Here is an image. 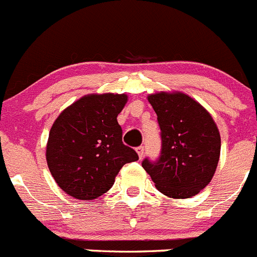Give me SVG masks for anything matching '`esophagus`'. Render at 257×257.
Returning <instances> with one entry per match:
<instances>
[{
    "label": "esophagus",
    "instance_id": "obj_1",
    "mask_svg": "<svg viewBox=\"0 0 257 257\" xmlns=\"http://www.w3.org/2000/svg\"><path fill=\"white\" fill-rule=\"evenodd\" d=\"M136 151H137V154H139L140 159H142V157H144V155H145V147L144 146H139L136 149Z\"/></svg>",
    "mask_w": 257,
    "mask_h": 257
}]
</instances>
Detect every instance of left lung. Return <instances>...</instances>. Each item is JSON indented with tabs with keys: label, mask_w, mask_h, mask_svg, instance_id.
<instances>
[{
	"label": "left lung",
	"mask_w": 257,
	"mask_h": 257,
	"mask_svg": "<svg viewBox=\"0 0 257 257\" xmlns=\"http://www.w3.org/2000/svg\"><path fill=\"white\" fill-rule=\"evenodd\" d=\"M157 115L161 152L142 167L156 189L172 199H189L209 185L220 159L221 139L211 115L190 96L160 92L149 96Z\"/></svg>",
	"instance_id": "1"
}]
</instances>
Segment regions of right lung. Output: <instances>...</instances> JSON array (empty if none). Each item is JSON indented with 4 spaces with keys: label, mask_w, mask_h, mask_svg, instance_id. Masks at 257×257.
Wrapping results in <instances>:
<instances>
[{
    "label": "right lung",
    "mask_w": 257,
    "mask_h": 257,
    "mask_svg": "<svg viewBox=\"0 0 257 257\" xmlns=\"http://www.w3.org/2000/svg\"><path fill=\"white\" fill-rule=\"evenodd\" d=\"M126 95H87L60 113L48 135L46 159L58 186L78 200L112 187L116 175L139 155L122 142L117 115Z\"/></svg>",
    "instance_id": "add662e5"
}]
</instances>
